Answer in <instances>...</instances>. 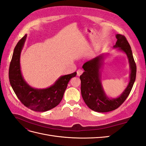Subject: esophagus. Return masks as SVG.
I'll return each instance as SVG.
<instances>
[{
  "instance_id": "obj_1",
  "label": "esophagus",
  "mask_w": 146,
  "mask_h": 146,
  "mask_svg": "<svg viewBox=\"0 0 146 146\" xmlns=\"http://www.w3.org/2000/svg\"><path fill=\"white\" fill-rule=\"evenodd\" d=\"M83 71L82 69H78V70H77V76H81V75L83 74Z\"/></svg>"
}]
</instances>
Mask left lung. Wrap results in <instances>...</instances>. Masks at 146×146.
I'll return each instance as SVG.
<instances>
[{
  "label": "left lung",
  "instance_id": "8db88e82",
  "mask_svg": "<svg viewBox=\"0 0 146 146\" xmlns=\"http://www.w3.org/2000/svg\"><path fill=\"white\" fill-rule=\"evenodd\" d=\"M117 41L114 48L124 52L130 65V74L129 85L117 98H109L105 94L101 82V71L105 54H102L87 61L82 66L84 72L80 76L81 93L86 105L94 111L105 113L116 110L129 96L136 79V66L131 47L123 35L117 34Z\"/></svg>",
  "mask_w": 146,
  "mask_h": 146
}]
</instances>
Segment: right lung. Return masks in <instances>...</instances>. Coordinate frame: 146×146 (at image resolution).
<instances>
[{"instance_id":"right-lung-1","label":"right lung","mask_w":146,"mask_h":146,"mask_svg":"<svg viewBox=\"0 0 146 146\" xmlns=\"http://www.w3.org/2000/svg\"><path fill=\"white\" fill-rule=\"evenodd\" d=\"M27 35L16 44L9 68V80L13 91L22 104L36 111H46L55 108L63 99L70 79L76 76L75 72L61 76L54 85L45 89H36L28 85L23 78L20 66L22 49Z\"/></svg>"}]
</instances>
